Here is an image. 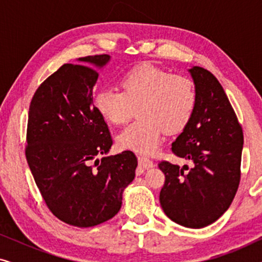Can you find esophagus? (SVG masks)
Masks as SVG:
<instances>
[{"label": "esophagus", "instance_id": "esophagus-1", "mask_svg": "<svg viewBox=\"0 0 262 262\" xmlns=\"http://www.w3.org/2000/svg\"><path fill=\"white\" fill-rule=\"evenodd\" d=\"M138 164L143 168H151L154 166V162L148 157L138 156Z\"/></svg>", "mask_w": 262, "mask_h": 262}]
</instances>
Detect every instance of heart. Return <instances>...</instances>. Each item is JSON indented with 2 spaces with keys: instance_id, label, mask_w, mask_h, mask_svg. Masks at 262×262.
I'll use <instances>...</instances> for the list:
<instances>
[{
  "instance_id": "obj_1",
  "label": "heart",
  "mask_w": 262,
  "mask_h": 262,
  "mask_svg": "<svg viewBox=\"0 0 262 262\" xmlns=\"http://www.w3.org/2000/svg\"><path fill=\"white\" fill-rule=\"evenodd\" d=\"M120 91L101 88L94 96L100 116L113 125L125 124L137 108L138 120L118 135V145L141 154L156 151L162 130L181 131L194 112L196 93L191 78L170 75L151 64L136 67L121 77Z\"/></svg>"
}]
</instances>
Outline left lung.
<instances>
[{
  "mask_svg": "<svg viewBox=\"0 0 262 262\" xmlns=\"http://www.w3.org/2000/svg\"><path fill=\"white\" fill-rule=\"evenodd\" d=\"M195 85L194 112L171 151L193 167L161 161L164 173L160 203L175 223L199 229L229 209L241 180L243 131L223 87L200 67L189 69ZM188 170V172H185Z\"/></svg>",
  "mask_w": 262,
  "mask_h": 262,
  "instance_id": "1",
  "label": "left lung"
}]
</instances>
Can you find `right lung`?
I'll return each mask as SVG.
<instances>
[{
    "label": "right lung",
    "mask_w": 262,
    "mask_h": 262,
    "mask_svg": "<svg viewBox=\"0 0 262 262\" xmlns=\"http://www.w3.org/2000/svg\"><path fill=\"white\" fill-rule=\"evenodd\" d=\"M64 64L35 91L28 111L26 160L46 206L64 223L101 224L121 207L123 191L135 179L137 157L113 156L108 126L93 105V88L108 55ZM92 66H91L90 64Z\"/></svg>",
    "instance_id": "1"
}]
</instances>
